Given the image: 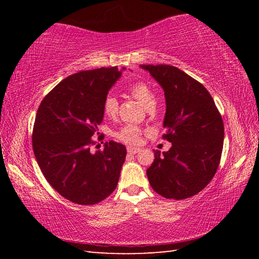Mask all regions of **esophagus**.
Segmentation results:
<instances>
[{
	"instance_id": "obj_1",
	"label": "esophagus",
	"mask_w": 259,
	"mask_h": 259,
	"mask_svg": "<svg viewBox=\"0 0 259 259\" xmlns=\"http://www.w3.org/2000/svg\"><path fill=\"white\" fill-rule=\"evenodd\" d=\"M126 151H128L129 154H136V153L140 152L139 147H134V146H128L126 147Z\"/></svg>"
}]
</instances>
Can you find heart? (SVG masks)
<instances>
[{
    "mask_svg": "<svg viewBox=\"0 0 259 259\" xmlns=\"http://www.w3.org/2000/svg\"><path fill=\"white\" fill-rule=\"evenodd\" d=\"M130 94L138 100V102L143 105L144 107L147 109H152L154 107L156 103V97L154 91L152 88L144 82H137L134 83L133 85L129 88ZM104 113L109 117H114L119 111V102L115 96L108 95L104 100ZM142 136V129L136 125H124L116 131L115 137L120 139L121 142L126 144H137Z\"/></svg>",
    "mask_w": 259,
    "mask_h": 259,
    "instance_id": "obj_1",
    "label": "heart"
}]
</instances>
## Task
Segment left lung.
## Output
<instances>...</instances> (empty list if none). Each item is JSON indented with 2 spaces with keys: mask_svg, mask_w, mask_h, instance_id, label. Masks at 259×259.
I'll return each instance as SVG.
<instances>
[{
  "mask_svg": "<svg viewBox=\"0 0 259 259\" xmlns=\"http://www.w3.org/2000/svg\"><path fill=\"white\" fill-rule=\"evenodd\" d=\"M162 87L165 97L162 137L171 143L168 152L154 151L146 170L148 182L165 199L183 200L208 185L221 162L224 123L209 91L170 65H140Z\"/></svg>",
  "mask_w": 259,
  "mask_h": 259,
  "instance_id": "left-lung-1",
  "label": "left lung"
}]
</instances>
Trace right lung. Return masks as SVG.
<instances>
[{"label":"right lung","instance_id":"right-lung-1","mask_svg":"<svg viewBox=\"0 0 259 259\" xmlns=\"http://www.w3.org/2000/svg\"><path fill=\"white\" fill-rule=\"evenodd\" d=\"M121 73L117 67H102L69 75L37 109L34 155L48 183L71 202L96 204L116 188L125 146L109 140L103 151L93 153L90 145L103 121L104 100Z\"/></svg>","mask_w":259,"mask_h":259}]
</instances>
